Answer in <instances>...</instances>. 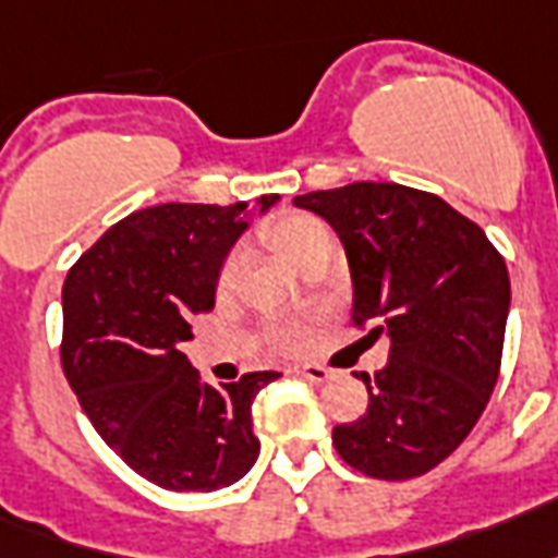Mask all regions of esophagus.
Returning a JSON list of instances; mask_svg holds the SVG:
<instances>
[{
    "label": "esophagus",
    "mask_w": 558,
    "mask_h": 558,
    "mask_svg": "<svg viewBox=\"0 0 558 558\" xmlns=\"http://www.w3.org/2000/svg\"><path fill=\"white\" fill-rule=\"evenodd\" d=\"M296 372L303 374L306 380H312V384H327L329 377H332V368H327V365H318V363H308V365H300Z\"/></svg>",
    "instance_id": "1"
}]
</instances>
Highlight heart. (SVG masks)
Segmentation results:
<instances>
[{"label": "heart", "mask_w": 558, "mask_h": 558, "mask_svg": "<svg viewBox=\"0 0 558 558\" xmlns=\"http://www.w3.org/2000/svg\"><path fill=\"white\" fill-rule=\"evenodd\" d=\"M262 234L282 255L284 262H291L294 267H303L315 252L332 246V234H329L327 226L318 217H308V214H284V217L274 219ZM238 255H229L222 262V270H219L217 279L219 291H229L234 276H238ZM279 341H282V348H288V351H300L306 344V332L303 329H284Z\"/></svg>", "instance_id": "1"}]
</instances>
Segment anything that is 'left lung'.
<instances>
[{"label":"left lung","instance_id":"left-lung-1","mask_svg":"<svg viewBox=\"0 0 558 558\" xmlns=\"http://www.w3.org/2000/svg\"><path fill=\"white\" fill-rule=\"evenodd\" d=\"M344 243L353 327L389 336V363L363 372L368 410L332 428L353 470L404 482L434 470L475 428L494 392L506 339V258L440 195L356 184L296 195Z\"/></svg>","mask_w":558,"mask_h":558}]
</instances>
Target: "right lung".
Returning <instances> with one entry per match:
<instances>
[{
    "instance_id": "1",
    "label": "right lung",
    "mask_w": 558,
    "mask_h": 558,
    "mask_svg": "<svg viewBox=\"0 0 558 558\" xmlns=\"http://www.w3.org/2000/svg\"><path fill=\"white\" fill-rule=\"evenodd\" d=\"M279 195H264L262 210ZM238 205H157L80 255L62 288V368L85 416L133 473L166 490H219L258 458L252 401L276 372L210 386L186 363L190 320L214 308L246 229Z\"/></svg>"
}]
</instances>
